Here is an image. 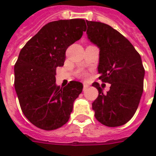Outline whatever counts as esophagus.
<instances>
[{
	"label": "esophagus",
	"instance_id": "obj_1",
	"mask_svg": "<svg viewBox=\"0 0 156 156\" xmlns=\"http://www.w3.org/2000/svg\"><path fill=\"white\" fill-rule=\"evenodd\" d=\"M87 87H88L87 84V83H84V84H83V90H85Z\"/></svg>",
	"mask_w": 156,
	"mask_h": 156
}]
</instances>
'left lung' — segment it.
I'll list each match as a JSON object with an SVG mask.
<instances>
[{
	"instance_id": "8db88e82",
	"label": "left lung",
	"mask_w": 156,
	"mask_h": 156,
	"mask_svg": "<svg viewBox=\"0 0 156 156\" xmlns=\"http://www.w3.org/2000/svg\"><path fill=\"white\" fill-rule=\"evenodd\" d=\"M86 22L88 40L100 49L99 78L111 84L107 93L98 83L92 84L99 91L92 103L95 118L109 127L123 126L133 117L143 95L145 69L141 56L125 36L109 25Z\"/></svg>"
}]
</instances>
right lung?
<instances>
[{
  "label": "right lung",
  "mask_w": 156,
  "mask_h": 156,
  "mask_svg": "<svg viewBox=\"0 0 156 156\" xmlns=\"http://www.w3.org/2000/svg\"><path fill=\"white\" fill-rule=\"evenodd\" d=\"M87 29L84 19L51 22L20 51L14 66V87L23 114L36 127L56 129L69 121L83 83L56 84V67L63 66L66 51Z\"/></svg>",
  "instance_id": "1"
}]
</instances>
